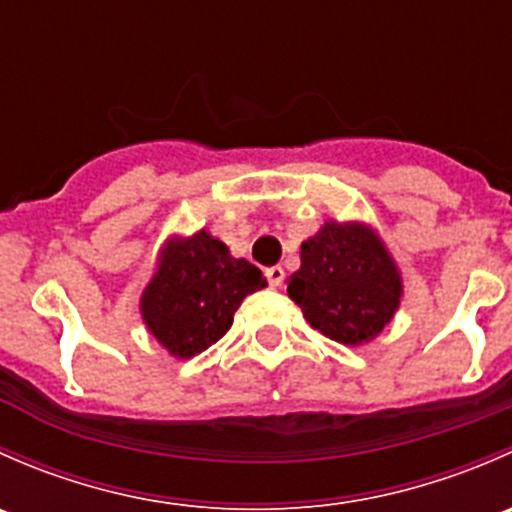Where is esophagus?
<instances>
[{"label": "esophagus", "mask_w": 512, "mask_h": 512, "mask_svg": "<svg viewBox=\"0 0 512 512\" xmlns=\"http://www.w3.org/2000/svg\"><path fill=\"white\" fill-rule=\"evenodd\" d=\"M265 277H267V282H270V287H280L282 280H285V270H282L280 265L270 267V270L265 272Z\"/></svg>", "instance_id": "1"}]
</instances>
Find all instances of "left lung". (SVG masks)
<instances>
[{"instance_id":"1","label":"left lung","mask_w":512,"mask_h":512,"mask_svg":"<svg viewBox=\"0 0 512 512\" xmlns=\"http://www.w3.org/2000/svg\"><path fill=\"white\" fill-rule=\"evenodd\" d=\"M287 294L324 337L361 347L384 332L404 297V277L379 230L361 220H327L299 247Z\"/></svg>"}]
</instances>
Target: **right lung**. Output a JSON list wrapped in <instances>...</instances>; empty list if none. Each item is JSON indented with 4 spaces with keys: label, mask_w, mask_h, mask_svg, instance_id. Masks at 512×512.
<instances>
[{
    "label": "right lung",
    "mask_w": 512,
    "mask_h": 512,
    "mask_svg": "<svg viewBox=\"0 0 512 512\" xmlns=\"http://www.w3.org/2000/svg\"><path fill=\"white\" fill-rule=\"evenodd\" d=\"M267 287L255 265L230 255L208 230L170 235L141 294V319L173 359H193L232 327L247 294Z\"/></svg>",
    "instance_id": "add662e5"
}]
</instances>
